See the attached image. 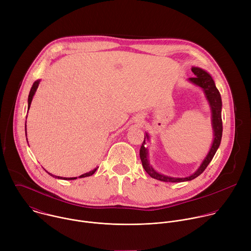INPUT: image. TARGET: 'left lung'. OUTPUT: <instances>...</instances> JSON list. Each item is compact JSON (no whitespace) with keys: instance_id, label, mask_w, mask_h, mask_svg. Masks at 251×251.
<instances>
[{"instance_id":"left-lung-1","label":"left lung","mask_w":251,"mask_h":251,"mask_svg":"<svg viewBox=\"0 0 251 251\" xmlns=\"http://www.w3.org/2000/svg\"><path fill=\"white\" fill-rule=\"evenodd\" d=\"M192 71L194 73L195 76L190 78V81L193 83L199 85L204 90V93L206 95V98L210 104V108L212 112V128L214 132V139L212 142V146L210 148V151L208 152L207 156L203 160L202 164L201 167L197 170V172L187 177H172L168 176L161 175L157 173L150 165L148 162V151L147 148L145 147V139L146 137L148 138V135L144 138V141H143L141 148H140V159L142 161L143 168L145 169V171L148 173L150 176L153 178H156V180L162 181V182H171V183H180V182H186V181H192L197 176H199L208 166L210 161L212 160L214 154H216L218 148L221 145V141H222V136H223V120H222V98L221 94L216 87V84H214V81L212 80L211 76L205 73L204 70L199 68V67H193Z\"/></svg>"}]
</instances>
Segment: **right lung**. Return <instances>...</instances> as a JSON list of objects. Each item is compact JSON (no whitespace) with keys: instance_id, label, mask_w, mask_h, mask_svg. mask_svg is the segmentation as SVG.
<instances>
[{"instance_id":"obj_1","label":"right lung","mask_w":251,"mask_h":251,"mask_svg":"<svg viewBox=\"0 0 251 251\" xmlns=\"http://www.w3.org/2000/svg\"><path fill=\"white\" fill-rule=\"evenodd\" d=\"M39 83H40V80H37V81H35V82L32 84V86H31V89H30L29 94H28V99H27V102H28V104H27V111H28L29 107H30V103H31L32 97H33L35 91H37V89H38ZM25 119H26V118H25ZM25 136H26V129H25ZM96 170H97V168L94 169V170H92V171H90V172H88V173H85V174L79 176L78 177H86V176H92V175L96 172ZM49 174H50V173H49ZM50 175L52 176H54V177H57V178H62V180H75V178H77V177H62V176H53V175H51V174H50Z\"/></svg>"}]
</instances>
